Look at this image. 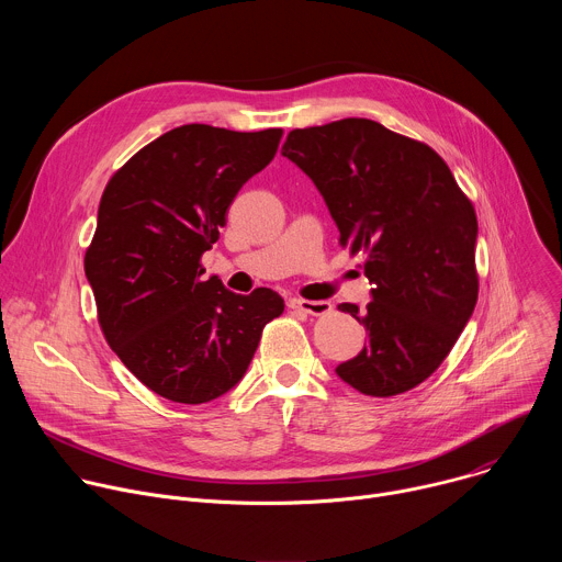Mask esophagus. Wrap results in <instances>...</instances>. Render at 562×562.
<instances>
[{"label":"esophagus","mask_w":562,"mask_h":562,"mask_svg":"<svg viewBox=\"0 0 562 562\" xmlns=\"http://www.w3.org/2000/svg\"><path fill=\"white\" fill-rule=\"evenodd\" d=\"M291 306L297 311H304L308 315H327L334 308L331 302H327V300H302V297L291 300Z\"/></svg>","instance_id":"1"}]
</instances>
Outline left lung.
<instances>
[{"label": "left lung", "instance_id": "left-lung-1", "mask_svg": "<svg viewBox=\"0 0 562 562\" xmlns=\"http://www.w3.org/2000/svg\"><path fill=\"white\" fill-rule=\"evenodd\" d=\"M282 155L323 193L340 247L364 256L373 284L369 342L336 373L364 395L391 397L425 382L449 356L477 302L471 200L425 142L364 117L293 128Z\"/></svg>", "mask_w": 562, "mask_h": 562}]
</instances>
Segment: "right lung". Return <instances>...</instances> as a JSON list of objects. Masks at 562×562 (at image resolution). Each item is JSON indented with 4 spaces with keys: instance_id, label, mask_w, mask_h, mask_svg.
I'll return each mask as SVG.
<instances>
[{
    "instance_id": "1",
    "label": "right lung",
    "mask_w": 562,
    "mask_h": 562,
    "mask_svg": "<svg viewBox=\"0 0 562 562\" xmlns=\"http://www.w3.org/2000/svg\"><path fill=\"white\" fill-rule=\"evenodd\" d=\"M280 139L282 128L184 124L139 148L102 193L85 256L100 329L124 367L173 403L202 405L235 386L284 311L271 289L237 295L204 280L200 262Z\"/></svg>"
}]
</instances>
